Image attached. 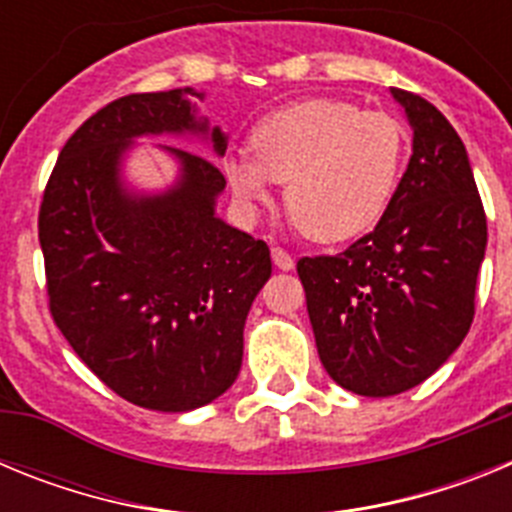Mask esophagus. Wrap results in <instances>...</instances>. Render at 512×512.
Masks as SVG:
<instances>
[{
    "label": "esophagus",
    "mask_w": 512,
    "mask_h": 512,
    "mask_svg": "<svg viewBox=\"0 0 512 512\" xmlns=\"http://www.w3.org/2000/svg\"><path fill=\"white\" fill-rule=\"evenodd\" d=\"M271 259H274V264H277L282 271L295 269V259H292V253H289L287 248H282V246L271 248Z\"/></svg>",
    "instance_id": "1"
}]
</instances>
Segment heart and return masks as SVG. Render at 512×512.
<instances>
[{"mask_svg": "<svg viewBox=\"0 0 512 512\" xmlns=\"http://www.w3.org/2000/svg\"><path fill=\"white\" fill-rule=\"evenodd\" d=\"M253 153L228 158L225 174L248 207L287 184L297 228L320 243L366 233L384 215L408 153L400 120L348 99H302L271 112L251 135Z\"/></svg>", "mask_w": 512, "mask_h": 512, "instance_id": "heart-1", "label": "heart"}]
</instances>
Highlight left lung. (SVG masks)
Listing matches in <instances>:
<instances>
[{
	"mask_svg": "<svg viewBox=\"0 0 512 512\" xmlns=\"http://www.w3.org/2000/svg\"><path fill=\"white\" fill-rule=\"evenodd\" d=\"M413 125V156L372 233L297 274L325 372L364 397L431 377L474 320L487 217L467 148L420 94L392 89Z\"/></svg>",
	"mask_w": 512,
	"mask_h": 512,
	"instance_id": "left-lung-1",
	"label": "left lung"
}]
</instances>
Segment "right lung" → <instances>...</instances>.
<instances>
[{"label": "right lung", "mask_w": 512, "mask_h": 512, "mask_svg": "<svg viewBox=\"0 0 512 512\" xmlns=\"http://www.w3.org/2000/svg\"><path fill=\"white\" fill-rule=\"evenodd\" d=\"M187 94H128L94 112L61 148L38 215L53 323L115 395L161 413L202 408L235 382L246 315L271 277L269 246L215 217L225 176L205 156L169 148L184 176L161 197L117 184L135 135L205 133ZM212 143L223 156L217 128Z\"/></svg>", "instance_id": "add662e5"}]
</instances>
